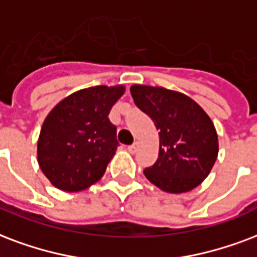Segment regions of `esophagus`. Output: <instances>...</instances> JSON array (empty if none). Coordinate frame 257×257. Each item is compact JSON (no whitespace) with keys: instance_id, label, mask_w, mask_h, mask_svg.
I'll return each instance as SVG.
<instances>
[{"instance_id":"obj_1","label":"esophagus","mask_w":257,"mask_h":257,"mask_svg":"<svg viewBox=\"0 0 257 257\" xmlns=\"http://www.w3.org/2000/svg\"><path fill=\"white\" fill-rule=\"evenodd\" d=\"M139 147H140V143L136 142V143H133L132 146H129L128 147V151L129 152H132V154H135L137 150H139Z\"/></svg>"}]
</instances>
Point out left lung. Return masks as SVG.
Segmentation results:
<instances>
[{"mask_svg":"<svg viewBox=\"0 0 257 257\" xmlns=\"http://www.w3.org/2000/svg\"><path fill=\"white\" fill-rule=\"evenodd\" d=\"M131 94L159 129V158L144 170L147 179L172 194L195 189L210 174L218 155V136L210 117L179 91L133 85Z\"/></svg>","mask_w":257,"mask_h":257,"instance_id":"obj_1","label":"left lung"}]
</instances>
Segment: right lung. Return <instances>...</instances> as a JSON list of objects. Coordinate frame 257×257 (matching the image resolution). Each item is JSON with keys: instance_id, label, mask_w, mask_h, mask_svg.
<instances>
[{"instance_id": "1", "label": "right lung", "mask_w": 257, "mask_h": 257, "mask_svg": "<svg viewBox=\"0 0 257 257\" xmlns=\"http://www.w3.org/2000/svg\"><path fill=\"white\" fill-rule=\"evenodd\" d=\"M124 91L121 85L82 89L48 113L37 142V162L55 187L81 191L102 178L118 147L109 113Z\"/></svg>"}]
</instances>
